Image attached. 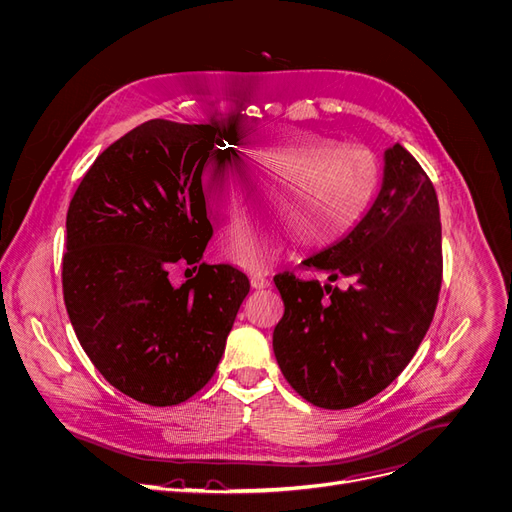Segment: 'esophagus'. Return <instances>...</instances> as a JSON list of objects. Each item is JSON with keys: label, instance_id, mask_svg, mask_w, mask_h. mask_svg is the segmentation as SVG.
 I'll return each instance as SVG.
<instances>
[{"label": "esophagus", "instance_id": "1", "mask_svg": "<svg viewBox=\"0 0 512 512\" xmlns=\"http://www.w3.org/2000/svg\"><path fill=\"white\" fill-rule=\"evenodd\" d=\"M250 284H252V288H256V290H262V288H269V280L267 277H262V275H252L250 277Z\"/></svg>", "mask_w": 512, "mask_h": 512}]
</instances>
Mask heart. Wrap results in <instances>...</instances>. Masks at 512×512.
<instances>
[{
    "instance_id": "heart-1",
    "label": "heart",
    "mask_w": 512,
    "mask_h": 512,
    "mask_svg": "<svg viewBox=\"0 0 512 512\" xmlns=\"http://www.w3.org/2000/svg\"><path fill=\"white\" fill-rule=\"evenodd\" d=\"M241 156L250 176L232 151L218 149L207 158L200 170L207 205L232 218L250 198L252 179L262 181V196L307 250H322L348 235L376 188V162L367 151L342 147L312 130H260L241 147ZM286 224L271 211H258L222 232L220 250L245 269L265 271L292 239Z\"/></svg>"
}]
</instances>
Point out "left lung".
I'll list each match as a JSON object with an SVG mask.
<instances>
[{
  "mask_svg": "<svg viewBox=\"0 0 512 512\" xmlns=\"http://www.w3.org/2000/svg\"><path fill=\"white\" fill-rule=\"evenodd\" d=\"M380 188L348 235L303 260L329 284L273 277L284 316L273 352L309 404L344 410L376 397L410 363L438 305L442 226L427 173L395 143L384 149ZM344 279L346 289L330 282Z\"/></svg>",
  "mask_w": 512,
  "mask_h": 512,
  "instance_id": "1",
  "label": "left lung"
}]
</instances>
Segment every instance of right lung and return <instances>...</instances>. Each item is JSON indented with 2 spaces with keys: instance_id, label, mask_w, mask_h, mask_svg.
<instances>
[{
  "instance_id": "add662e5",
  "label": "right lung",
  "mask_w": 512,
  "mask_h": 512,
  "mask_svg": "<svg viewBox=\"0 0 512 512\" xmlns=\"http://www.w3.org/2000/svg\"><path fill=\"white\" fill-rule=\"evenodd\" d=\"M218 136L215 121H145L100 153L70 200L72 329L104 380L141 404L177 406L203 389L250 292L239 269L200 262L213 232L200 170ZM177 261L199 265L181 287L167 280Z\"/></svg>"
}]
</instances>
